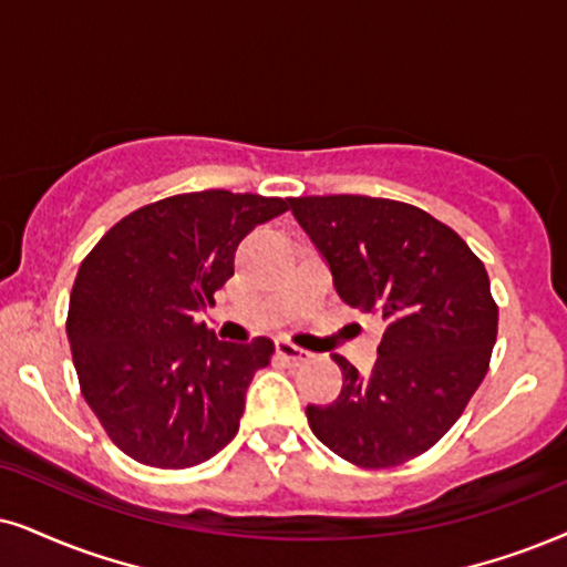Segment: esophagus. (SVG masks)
I'll use <instances>...</instances> for the list:
<instances>
[{"label":"esophagus","mask_w":567,"mask_h":567,"mask_svg":"<svg viewBox=\"0 0 567 567\" xmlns=\"http://www.w3.org/2000/svg\"><path fill=\"white\" fill-rule=\"evenodd\" d=\"M277 355L285 358V361L292 363V367H298V363H306L308 358H311V353H308V350L292 346L290 340H277Z\"/></svg>","instance_id":"34e87169"}]
</instances>
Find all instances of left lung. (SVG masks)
I'll use <instances>...</instances> for the list:
<instances>
[{"label": "left lung", "instance_id": "left-lung-1", "mask_svg": "<svg viewBox=\"0 0 567 567\" xmlns=\"http://www.w3.org/2000/svg\"><path fill=\"white\" fill-rule=\"evenodd\" d=\"M332 269L337 296L384 321L379 358L342 369L334 403L308 426L358 468H392L434 447L474 398L497 340V303L474 250L419 206L371 196L290 198Z\"/></svg>", "mask_w": 567, "mask_h": 567}]
</instances>
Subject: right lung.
I'll use <instances>...</instances> for the list:
<instances>
[{"label":"right lung","instance_id":"1","mask_svg":"<svg viewBox=\"0 0 567 567\" xmlns=\"http://www.w3.org/2000/svg\"><path fill=\"white\" fill-rule=\"evenodd\" d=\"M288 209L256 193H181L127 214L83 259L68 308L78 382L133 461L193 468L238 432L275 342H221L196 311L235 275L240 240Z\"/></svg>","mask_w":567,"mask_h":567}]
</instances>
